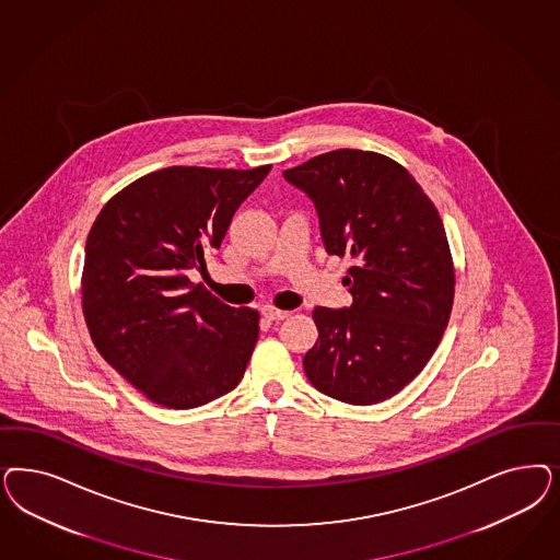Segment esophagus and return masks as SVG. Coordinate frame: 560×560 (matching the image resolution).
<instances>
[{
	"label": "esophagus",
	"mask_w": 560,
	"mask_h": 560,
	"mask_svg": "<svg viewBox=\"0 0 560 560\" xmlns=\"http://www.w3.org/2000/svg\"><path fill=\"white\" fill-rule=\"evenodd\" d=\"M261 313H264V317L266 319H270V322H280V319H287L290 315V311H282V308L276 307H264L261 308Z\"/></svg>",
	"instance_id": "34e87169"
}]
</instances>
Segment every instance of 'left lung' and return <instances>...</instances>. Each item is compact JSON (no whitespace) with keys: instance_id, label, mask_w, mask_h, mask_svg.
<instances>
[{"instance_id":"obj_1","label":"left lung","mask_w":560,"mask_h":560,"mask_svg":"<svg viewBox=\"0 0 560 560\" xmlns=\"http://www.w3.org/2000/svg\"><path fill=\"white\" fill-rule=\"evenodd\" d=\"M313 199L325 252L350 257L346 308L317 307L308 381L346 404L396 396L450 322L455 270L443 220L415 177L369 150H331L284 171Z\"/></svg>"}]
</instances>
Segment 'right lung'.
Returning <instances> with one entry per match:
<instances>
[{
  "label": "right lung",
  "instance_id": "add662e5",
  "mask_svg": "<svg viewBox=\"0 0 560 560\" xmlns=\"http://www.w3.org/2000/svg\"><path fill=\"white\" fill-rule=\"evenodd\" d=\"M270 168H161L108 199L92 224L82 271L92 342L159 406L198 408L245 375L259 313L224 305L187 273L206 268L203 252L220 247Z\"/></svg>",
  "mask_w": 560,
  "mask_h": 560
}]
</instances>
